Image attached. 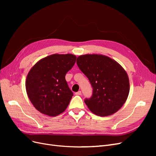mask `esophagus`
Here are the masks:
<instances>
[{
  "mask_svg": "<svg viewBox=\"0 0 156 156\" xmlns=\"http://www.w3.org/2000/svg\"><path fill=\"white\" fill-rule=\"evenodd\" d=\"M75 95H77V96L81 95V91H78L77 92L75 93Z\"/></svg>",
  "mask_w": 156,
  "mask_h": 156,
  "instance_id": "obj_1",
  "label": "esophagus"
}]
</instances>
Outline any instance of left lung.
Instances as JSON below:
<instances>
[{"label":"left lung","instance_id":"obj_1","mask_svg":"<svg viewBox=\"0 0 156 156\" xmlns=\"http://www.w3.org/2000/svg\"><path fill=\"white\" fill-rule=\"evenodd\" d=\"M77 64L93 88L92 97L84 100L90 111L100 116L119 111L129 92L128 75L122 66L107 56L98 54L79 56Z\"/></svg>","mask_w":156,"mask_h":156}]
</instances>
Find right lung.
Here are the masks:
<instances>
[{"label":"right lung","mask_w":156,"mask_h":156,"mask_svg":"<svg viewBox=\"0 0 156 156\" xmlns=\"http://www.w3.org/2000/svg\"><path fill=\"white\" fill-rule=\"evenodd\" d=\"M72 54H53L40 60L28 73L25 87L32 105L42 114L56 116L68 107L73 96L65 79L76 60Z\"/></svg>","instance_id":"right-lung-1"}]
</instances>
